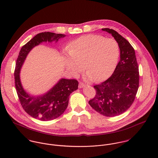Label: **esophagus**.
<instances>
[{
  "label": "esophagus",
  "mask_w": 158,
  "mask_h": 158,
  "mask_svg": "<svg viewBox=\"0 0 158 158\" xmlns=\"http://www.w3.org/2000/svg\"><path fill=\"white\" fill-rule=\"evenodd\" d=\"M86 85L84 84V83H81V82H80V83H79V88H83V87H85Z\"/></svg>",
  "instance_id": "34e87169"
}]
</instances>
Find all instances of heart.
Listing matches in <instances>:
<instances>
[{"label":"heart","mask_w":158,"mask_h":158,"mask_svg":"<svg viewBox=\"0 0 158 158\" xmlns=\"http://www.w3.org/2000/svg\"><path fill=\"white\" fill-rule=\"evenodd\" d=\"M69 56L64 57V64L69 73L77 77L85 68L87 80L101 81L107 78L117 64L119 47L113 38L88 35L72 41L67 48Z\"/></svg>","instance_id":"b5f03b06"}]
</instances>
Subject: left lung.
Returning a JSON list of instances; mask_svg holds the SVG:
<instances>
[{"mask_svg": "<svg viewBox=\"0 0 158 158\" xmlns=\"http://www.w3.org/2000/svg\"><path fill=\"white\" fill-rule=\"evenodd\" d=\"M112 35L120 48V61L112 75L94 86L95 97L89 101L97 113L114 117L125 112L133 104L139 88V73L135 51L132 45L116 31L102 28Z\"/></svg>", "mask_w": 158, "mask_h": 158, "instance_id": "left-lung-1", "label": "left lung"}]
</instances>
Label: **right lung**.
<instances>
[{
	"instance_id": "obj_1",
	"label": "right lung",
	"mask_w": 158,
	"mask_h": 158,
	"mask_svg": "<svg viewBox=\"0 0 158 158\" xmlns=\"http://www.w3.org/2000/svg\"><path fill=\"white\" fill-rule=\"evenodd\" d=\"M63 34L52 32H42L36 35L21 48L16 61L15 70V80L16 92L24 111L32 117L48 121L55 119L62 115L66 110L70 94L77 90L78 82L75 79L61 78L45 94L33 96L30 95L23 88L20 72L27 56L31 50L43 42L55 41L65 37Z\"/></svg>"
}]
</instances>
